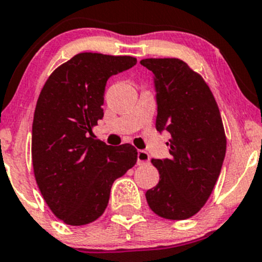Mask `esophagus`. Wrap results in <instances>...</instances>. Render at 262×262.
<instances>
[{"instance_id":"34e87169","label":"esophagus","mask_w":262,"mask_h":262,"mask_svg":"<svg viewBox=\"0 0 262 262\" xmlns=\"http://www.w3.org/2000/svg\"><path fill=\"white\" fill-rule=\"evenodd\" d=\"M150 163V155L145 150L137 151V164L139 165H145Z\"/></svg>"}]
</instances>
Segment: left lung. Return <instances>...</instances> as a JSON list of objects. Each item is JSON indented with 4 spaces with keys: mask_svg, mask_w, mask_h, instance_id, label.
<instances>
[{
    "mask_svg": "<svg viewBox=\"0 0 262 262\" xmlns=\"http://www.w3.org/2000/svg\"><path fill=\"white\" fill-rule=\"evenodd\" d=\"M154 75L156 130L168 131L170 158L151 159L160 180L146 191L149 207L166 220H187L211 195L226 155L215 99L203 78L180 59H142Z\"/></svg>",
    "mask_w": 262,
    "mask_h": 262,
    "instance_id": "obj_1",
    "label": "left lung"
}]
</instances>
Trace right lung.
<instances>
[{
	"mask_svg": "<svg viewBox=\"0 0 262 262\" xmlns=\"http://www.w3.org/2000/svg\"><path fill=\"white\" fill-rule=\"evenodd\" d=\"M136 63L134 56L77 54L51 73L40 92L32 166L42 198L67 225H87L102 215L113 182L136 164L132 145L110 146L92 136L103 117L107 80Z\"/></svg>",
	"mask_w": 262,
	"mask_h": 262,
	"instance_id": "add662e5",
	"label": "right lung"
}]
</instances>
